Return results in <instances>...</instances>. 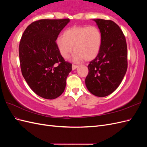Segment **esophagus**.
Masks as SVG:
<instances>
[{"mask_svg":"<svg viewBox=\"0 0 147 147\" xmlns=\"http://www.w3.org/2000/svg\"><path fill=\"white\" fill-rule=\"evenodd\" d=\"M78 67V65H72V70H75V69H76Z\"/></svg>","mask_w":147,"mask_h":147,"instance_id":"34e87169","label":"esophagus"}]
</instances>
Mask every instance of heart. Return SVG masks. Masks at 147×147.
Here are the masks:
<instances>
[{
    "mask_svg": "<svg viewBox=\"0 0 147 147\" xmlns=\"http://www.w3.org/2000/svg\"><path fill=\"white\" fill-rule=\"evenodd\" d=\"M102 43V34L95 26H76L64 31L59 36L56 44L61 56L67 59L74 50L73 61L78 63L84 59L91 61L98 55Z\"/></svg>",
    "mask_w": 147,
    "mask_h": 147,
    "instance_id": "b5f03b06",
    "label": "heart"
}]
</instances>
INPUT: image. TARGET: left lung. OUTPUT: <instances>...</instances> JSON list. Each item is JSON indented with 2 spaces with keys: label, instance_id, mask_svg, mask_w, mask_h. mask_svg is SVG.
Masks as SVG:
<instances>
[{
  "label": "left lung",
  "instance_id": "8db88e82",
  "mask_svg": "<svg viewBox=\"0 0 147 147\" xmlns=\"http://www.w3.org/2000/svg\"><path fill=\"white\" fill-rule=\"evenodd\" d=\"M102 34L100 51L88 65L86 86L97 97L110 94L119 86L127 68L125 37L119 26L111 20L93 19Z\"/></svg>",
  "mask_w": 147,
  "mask_h": 147
}]
</instances>
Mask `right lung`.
Instances as JSON below:
<instances>
[{"mask_svg": "<svg viewBox=\"0 0 147 147\" xmlns=\"http://www.w3.org/2000/svg\"><path fill=\"white\" fill-rule=\"evenodd\" d=\"M69 19L41 20L31 23L19 46L21 72L35 94L47 99L60 96L66 86L72 64L60 55L56 40Z\"/></svg>", "mask_w": 147, "mask_h": 147, "instance_id": "1", "label": "right lung"}]
</instances>
